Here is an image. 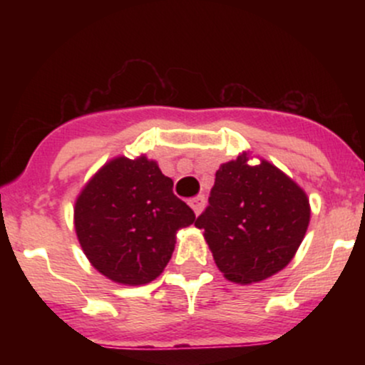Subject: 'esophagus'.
Segmentation results:
<instances>
[{
	"label": "esophagus",
	"mask_w": 365,
	"mask_h": 365,
	"mask_svg": "<svg viewBox=\"0 0 365 365\" xmlns=\"http://www.w3.org/2000/svg\"><path fill=\"white\" fill-rule=\"evenodd\" d=\"M204 206H206V197H204V195H197L195 199L190 200V207L194 209V212H195L197 216H199L200 212H202Z\"/></svg>",
	"instance_id": "1"
}]
</instances>
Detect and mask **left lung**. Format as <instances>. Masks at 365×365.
Returning <instances> with one entry per match:
<instances>
[{"mask_svg": "<svg viewBox=\"0 0 365 365\" xmlns=\"http://www.w3.org/2000/svg\"><path fill=\"white\" fill-rule=\"evenodd\" d=\"M242 153L216 171L209 206L195 220L226 279L249 284L282 271L311 220L305 192L266 159Z\"/></svg>", "mask_w": 365, "mask_h": 365, "instance_id": "8db88e82", "label": "left lung"}]
</instances>
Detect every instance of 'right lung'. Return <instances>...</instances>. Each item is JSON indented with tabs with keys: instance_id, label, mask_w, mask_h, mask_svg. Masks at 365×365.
<instances>
[{
	"instance_id": "right-lung-1",
	"label": "right lung",
	"mask_w": 365,
	"mask_h": 365,
	"mask_svg": "<svg viewBox=\"0 0 365 365\" xmlns=\"http://www.w3.org/2000/svg\"><path fill=\"white\" fill-rule=\"evenodd\" d=\"M73 223L83 254L111 282L139 287L156 279L195 215L173 194V180L145 156H118L75 200Z\"/></svg>"
}]
</instances>
